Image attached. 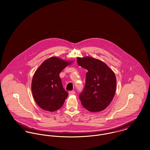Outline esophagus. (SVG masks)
I'll list each match as a JSON object with an SVG mask.
<instances>
[{"mask_svg": "<svg viewBox=\"0 0 150 150\" xmlns=\"http://www.w3.org/2000/svg\"><path fill=\"white\" fill-rule=\"evenodd\" d=\"M75 91H69V96H71V95H74V94H75Z\"/></svg>", "mask_w": 150, "mask_h": 150, "instance_id": "1", "label": "esophagus"}]
</instances>
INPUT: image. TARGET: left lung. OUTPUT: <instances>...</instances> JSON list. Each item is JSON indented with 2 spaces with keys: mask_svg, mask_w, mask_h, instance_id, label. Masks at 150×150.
I'll return each mask as SVG.
<instances>
[{
  "mask_svg": "<svg viewBox=\"0 0 150 150\" xmlns=\"http://www.w3.org/2000/svg\"><path fill=\"white\" fill-rule=\"evenodd\" d=\"M77 61L79 66L88 70L85 86L79 96L83 107L90 112L105 110L115 95L114 73L103 61L89 56L77 57Z\"/></svg>",
  "mask_w": 150,
  "mask_h": 150,
  "instance_id": "8db88e82",
  "label": "left lung"
}]
</instances>
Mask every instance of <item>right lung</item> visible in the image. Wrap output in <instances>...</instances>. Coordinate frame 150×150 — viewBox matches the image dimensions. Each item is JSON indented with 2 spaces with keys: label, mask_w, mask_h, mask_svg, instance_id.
Wrapping results in <instances>:
<instances>
[{
  "label": "right lung",
  "mask_w": 150,
  "mask_h": 150,
  "mask_svg": "<svg viewBox=\"0 0 150 150\" xmlns=\"http://www.w3.org/2000/svg\"><path fill=\"white\" fill-rule=\"evenodd\" d=\"M71 63L52 57L44 61L35 71L31 89L34 100L42 109L54 111L63 105L68 93L62 86L59 74Z\"/></svg>",
  "instance_id": "add662e5"
}]
</instances>
